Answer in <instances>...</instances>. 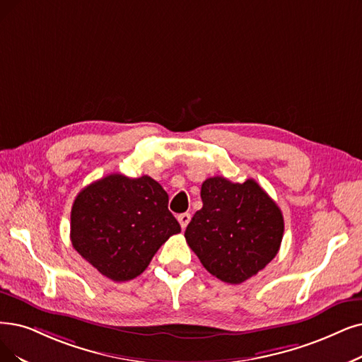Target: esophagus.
I'll return each mask as SVG.
<instances>
[{
	"label": "esophagus",
	"mask_w": 362,
	"mask_h": 362,
	"mask_svg": "<svg viewBox=\"0 0 362 362\" xmlns=\"http://www.w3.org/2000/svg\"><path fill=\"white\" fill-rule=\"evenodd\" d=\"M190 220H192V215H190L189 212H184V214H180V215H178V221H180V224H181L182 228H185L187 226H189Z\"/></svg>",
	"instance_id": "esophagus-1"
}]
</instances>
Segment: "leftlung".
Listing matches in <instances>:
<instances>
[{"label":"left lung","instance_id":"obj_1","mask_svg":"<svg viewBox=\"0 0 362 362\" xmlns=\"http://www.w3.org/2000/svg\"><path fill=\"white\" fill-rule=\"evenodd\" d=\"M204 206L185 230V240L204 267L227 284H240L276 257L284 216L254 180L231 182L223 177L202 184Z\"/></svg>","mask_w":362,"mask_h":362}]
</instances>
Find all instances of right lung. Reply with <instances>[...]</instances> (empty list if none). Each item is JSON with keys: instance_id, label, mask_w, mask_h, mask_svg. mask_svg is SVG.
<instances>
[{"instance_id": "add662e5", "label": "right lung", "mask_w": 362, "mask_h": 362, "mask_svg": "<svg viewBox=\"0 0 362 362\" xmlns=\"http://www.w3.org/2000/svg\"><path fill=\"white\" fill-rule=\"evenodd\" d=\"M168 202L163 187L148 175L100 178L84 187L72 204V247L108 279L131 281L181 231Z\"/></svg>"}]
</instances>
